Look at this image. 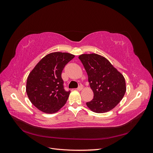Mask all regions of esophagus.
<instances>
[{
  "label": "esophagus",
  "instance_id": "esophagus-1",
  "mask_svg": "<svg viewBox=\"0 0 153 153\" xmlns=\"http://www.w3.org/2000/svg\"><path fill=\"white\" fill-rule=\"evenodd\" d=\"M78 91H81V90H82L83 89V87L82 86V85H80L79 87H78L77 89H76Z\"/></svg>",
  "mask_w": 153,
  "mask_h": 153
}]
</instances>
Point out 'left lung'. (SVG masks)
Listing matches in <instances>:
<instances>
[{
	"mask_svg": "<svg viewBox=\"0 0 153 153\" xmlns=\"http://www.w3.org/2000/svg\"><path fill=\"white\" fill-rule=\"evenodd\" d=\"M87 73L94 97L86 103L96 113L112 110L122 100L126 91L124 77L108 60L96 53L82 54L79 57Z\"/></svg>",
	"mask_w": 153,
	"mask_h": 153,
	"instance_id": "obj_1",
	"label": "left lung"
}]
</instances>
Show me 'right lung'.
<instances>
[{
	"mask_svg": "<svg viewBox=\"0 0 153 153\" xmlns=\"http://www.w3.org/2000/svg\"><path fill=\"white\" fill-rule=\"evenodd\" d=\"M75 55L53 52L45 56L29 73L26 92L30 102L41 112L53 114L66 104L70 91L64 89L61 73Z\"/></svg>",
	"mask_w": 153,
	"mask_h": 153,
	"instance_id": "1",
	"label": "right lung"
}]
</instances>
